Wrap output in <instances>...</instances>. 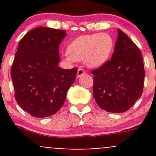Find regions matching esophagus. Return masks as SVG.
I'll return each mask as SVG.
<instances>
[{
    "instance_id": "1",
    "label": "esophagus",
    "mask_w": 156,
    "mask_h": 156,
    "mask_svg": "<svg viewBox=\"0 0 156 156\" xmlns=\"http://www.w3.org/2000/svg\"><path fill=\"white\" fill-rule=\"evenodd\" d=\"M84 73H85V71H84V69H78V72H77V77H78V78H79V77L82 76V75H84Z\"/></svg>"
}]
</instances>
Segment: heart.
Here are the masks:
<instances>
[{"label": "heart", "mask_w": 156, "mask_h": 156, "mask_svg": "<svg viewBox=\"0 0 156 156\" xmlns=\"http://www.w3.org/2000/svg\"><path fill=\"white\" fill-rule=\"evenodd\" d=\"M114 41L106 33L81 35L72 41L67 48V62L83 61L90 67H97L106 62L112 51Z\"/></svg>", "instance_id": "1"}]
</instances>
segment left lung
<instances>
[{
	"label": "left lung",
	"mask_w": 156,
	"mask_h": 156,
	"mask_svg": "<svg viewBox=\"0 0 156 156\" xmlns=\"http://www.w3.org/2000/svg\"><path fill=\"white\" fill-rule=\"evenodd\" d=\"M91 73L94 97L105 111L126 112L142 95L145 77L142 53L122 30L118 29L111 59Z\"/></svg>",
	"instance_id": "obj_1"
}]
</instances>
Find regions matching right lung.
<instances>
[{"label": "right lung", "instance_id": "add662e5", "mask_svg": "<svg viewBox=\"0 0 156 156\" xmlns=\"http://www.w3.org/2000/svg\"><path fill=\"white\" fill-rule=\"evenodd\" d=\"M66 31L37 27L20 41L11 67L15 99L23 110L35 118L56 114L63 106L77 68L58 66L59 47Z\"/></svg>", "mask_w": 156, "mask_h": 156}]
</instances>
